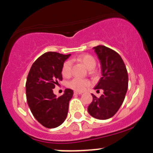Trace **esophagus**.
<instances>
[{
    "label": "esophagus",
    "instance_id": "obj_1",
    "mask_svg": "<svg viewBox=\"0 0 153 153\" xmlns=\"http://www.w3.org/2000/svg\"><path fill=\"white\" fill-rule=\"evenodd\" d=\"M74 95H80V94H82V92H78V91H74Z\"/></svg>",
    "mask_w": 153,
    "mask_h": 153
}]
</instances>
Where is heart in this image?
Returning a JSON list of instances; mask_svg holds the SVG:
<instances>
[{
    "instance_id": "heart-1",
    "label": "heart",
    "mask_w": 153,
    "mask_h": 153,
    "mask_svg": "<svg viewBox=\"0 0 153 153\" xmlns=\"http://www.w3.org/2000/svg\"><path fill=\"white\" fill-rule=\"evenodd\" d=\"M76 60L82 63L88 69H91L96 65V60L94 57L89 54H82L77 57ZM71 71V63L69 60L64 62L62 66V74L63 76H68ZM90 85V82L86 79L80 78H74L68 82V87L76 91H83L86 90Z\"/></svg>"
}]
</instances>
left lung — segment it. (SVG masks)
<instances>
[{"instance_id":"1","label":"left lung","mask_w":153,"mask_h":153,"mask_svg":"<svg viewBox=\"0 0 153 153\" xmlns=\"http://www.w3.org/2000/svg\"><path fill=\"white\" fill-rule=\"evenodd\" d=\"M101 65L102 77L94 89L103 93L97 98L92 94L93 101L88 111L93 117L107 120L116 114L126 97L128 86V76L120 55L111 49L98 45L93 47Z\"/></svg>"}]
</instances>
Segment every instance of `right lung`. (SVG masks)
Masks as SVG:
<instances>
[{"label": "right lung", "mask_w": 153, "mask_h": 153, "mask_svg": "<svg viewBox=\"0 0 153 153\" xmlns=\"http://www.w3.org/2000/svg\"><path fill=\"white\" fill-rule=\"evenodd\" d=\"M55 52H48L33 63L26 81V98L31 112L39 123L55 128L66 119L68 103L74 91L65 89L57 98L53 90L62 81V66L70 56Z\"/></svg>", "instance_id": "right-lung-1"}]
</instances>
